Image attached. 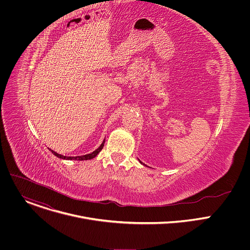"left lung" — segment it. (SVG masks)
Segmentation results:
<instances>
[{
    "label": "left lung",
    "instance_id": "1",
    "mask_svg": "<svg viewBox=\"0 0 250 250\" xmlns=\"http://www.w3.org/2000/svg\"><path fill=\"white\" fill-rule=\"evenodd\" d=\"M139 162H140V163H141V164H144V163H142V162H141V161H140V160H139Z\"/></svg>",
    "mask_w": 250,
    "mask_h": 250
}]
</instances>
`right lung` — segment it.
Returning <instances> with one entry per match:
<instances>
[{"instance_id":"1","label":"right lung","mask_w":250,"mask_h":250,"mask_svg":"<svg viewBox=\"0 0 250 250\" xmlns=\"http://www.w3.org/2000/svg\"><path fill=\"white\" fill-rule=\"evenodd\" d=\"M104 141L102 142V145L99 146V148H97L95 151H93L92 153H89V154H86V155H82V156H63L51 149H49L55 156H57L58 158H61V159H66V160H89V159H92L94 157H96L98 155V153L103 149L104 147Z\"/></svg>"}]
</instances>
